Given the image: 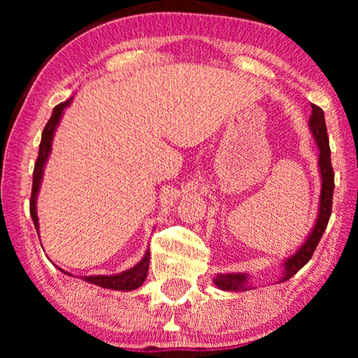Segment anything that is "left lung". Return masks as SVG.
<instances>
[{
	"instance_id": "left-lung-1",
	"label": "left lung",
	"mask_w": 358,
	"mask_h": 358,
	"mask_svg": "<svg viewBox=\"0 0 358 358\" xmlns=\"http://www.w3.org/2000/svg\"><path fill=\"white\" fill-rule=\"evenodd\" d=\"M313 112L308 122L313 138H315L320 155H317V169H320L321 178V192L320 202H317L316 220L310 233L303 239V243L293 251L290 256L282 261V275L278 277V283L287 282L292 278L305 264L310 261L313 252L320 243V239L327 227V222L331 218L332 210V194H334V171L331 166V150L329 138H327V129L324 120V112L320 107L311 104ZM213 283L223 292H244L252 288L251 285V273L248 272H229V273H217L213 278Z\"/></svg>"
}]
</instances>
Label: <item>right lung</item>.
<instances>
[{"mask_svg": "<svg viewBox=\"0 0 358 358\" xmlns=\"http://www.w3.org/2000/svg\"><path fill=\"white\" fill-rule=\"evenodd\" d=\"M73 97L70 99L58 104L55 109L52 112L50 120L47 122L45 129L42 131V140H41V146H38V156L36 161V166H34V179H32V195H31V217L32 222L36 224L37 234H38V217H37V197H38V190H41L42 185V178H43V169H45V164L48 161V156L52 153V143H53V136H55L57 127L60 124L63 112L68 106L71 104ZM148 266H150V248L146 249L145 256L141 257V261L138 264H135L134 267L127 268V271L120 272V273H114V275H81L80 278L83 282L92 283V285H97L101 288H107V290H119V292H131L136 290L143 285L146 273H148ZM68 277H73V273L63 271Z\"/></svg>", "mask_w": 358, "mask_h": 358, "instance_id": "obj_1", "label": "right lung"}]
</instances>
